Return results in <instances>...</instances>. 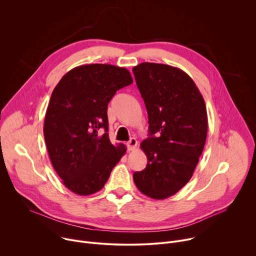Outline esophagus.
I'll list each match as a JSON object with an SVG mask.
<instances>
[{"label":"esophagus","mask_w":256,"mask_h":256,"mask_svg":"<svg viewBox=\"0 0 256 256\" xmlns=\"http://www.w3.org/2000/svg\"><path fill=\"white\" fill-rule=\"evenodd\" d=\"M136 144H138L136 140L134 138H132L126 142V148H128V151H132V150H134V149H136Z\"/></svg>","instance_id":"1"}]
</instances>
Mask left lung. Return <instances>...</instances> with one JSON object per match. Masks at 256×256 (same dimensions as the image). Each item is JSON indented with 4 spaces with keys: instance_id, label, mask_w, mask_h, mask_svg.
<instances>
[{
    "instance_id": "obj_1",
    "label": "left lung",
    "mask_w": 256,
    "mask_h": 256,
    "mask_svg": "<svg viewBox=\"0 0 256 256\" xmlns=\"http://www.w3.org/2000/svg\"><path fill=\"white\" fill-rule=\"evenodd\" d=\"M132 72L147 108L150 136L140 144L147 166L134 173V181L144 196L164 200L194 174L206 140V108L192 79L178 68L142 62Z\"/></svg>"
}]
</instances>
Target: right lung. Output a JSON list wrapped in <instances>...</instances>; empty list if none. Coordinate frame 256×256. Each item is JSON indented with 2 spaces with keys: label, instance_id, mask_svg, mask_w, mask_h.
I'll use <instances>...</instances> for the list:
<instances>
[{
  "label": "right lung",
  "instance_id": "right-lung-1",
  "mask_svg": "<svg viewBox=\"0 0 256 256\" xmlns=\"http://www.w3.org/2000/svg\"><path fill=\"white\" fill-rule=\"evenodd\" d=\"M132 83L124 68L91 64L68 70L54 89L44 134L52 164L70 192L89 196L102 190L124 155L126 146L109 140L107 105Z\"/></svg>",
  "mask_w": 256,
  "mask_h": 256
}]
</instances>
